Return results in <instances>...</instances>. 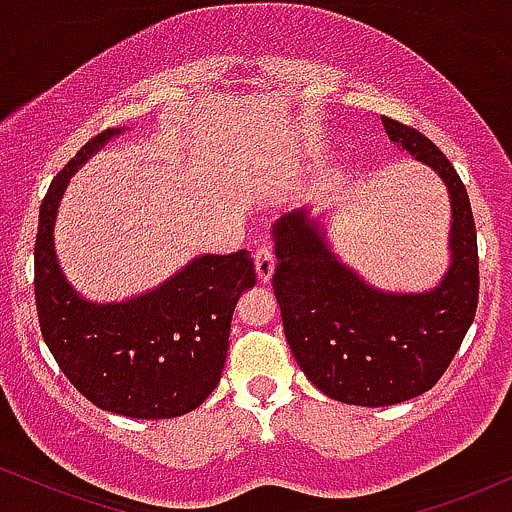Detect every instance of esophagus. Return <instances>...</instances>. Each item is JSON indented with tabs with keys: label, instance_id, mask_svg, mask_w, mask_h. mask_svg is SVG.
Masks as SVG:
<instances>
[{
	"label": "esophagus",
	"instance_id": "esophagus-1",
	"mask_svg": "<svg viewBox=\"0 0 512 512\" xmlns=\"http://www.w3.org/2000/svg\"><path fill=\"white\" fill-rule=\"evenodd\" d=\"M254 263H256L258 280H261V283H271L275 273V254L271 246H261V249L254 254Z\"/></svg>",
	"mask_w": 512,
	"mask_h": 512
}]
</instances>
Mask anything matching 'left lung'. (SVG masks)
<instances>
[{
	"mask_svg": "<svg viewBox=\"0 0 512 512\" xmlns=\"http://www.w3.org/2000/svg\"><path fill=\"white\" fill-rule=\"evenodd\" d=\"M396 147L433 169L450 195V266L426 292L375 287L333 254L309 210L273 225V290L285 338L307 380L353 406H392L428 392L462 346L479 302V254L467 188L426 135L382 118Z\"/></svg>",
	"mask_w": 512,
	"mask_h": 512,
	"instance_id": "1",
	"label": "left lung"
}]
</instances>
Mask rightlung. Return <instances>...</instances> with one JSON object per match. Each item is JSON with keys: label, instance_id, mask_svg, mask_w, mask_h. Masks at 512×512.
<instances>
[{"label": "right lung", "instance_id": "add662e5", "mask_svg": "<svg viewBox=\"0 0 512 512\" xmlns=\"http://www.w3.org/2000/svg\"><path fill=\"white\" fill-rule=\"evenodd\" d=\"M123 132L108 128L86 142L40 205V331L67 380L94 406L142 421L176 418L198 409L220 382L234 307L256 285V271L249 251L205 254L123 302H91L74 290L55 254L57 208L79 166Z\"/></svg>", "mask_w": 512, "mask_h": 512}]
</instances>
